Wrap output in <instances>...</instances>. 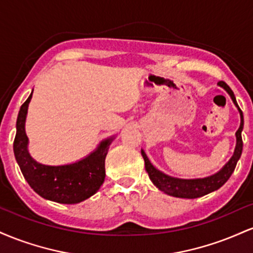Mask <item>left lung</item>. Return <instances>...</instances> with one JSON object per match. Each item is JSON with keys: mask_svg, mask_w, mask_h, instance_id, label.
I'll list each match as a JSON object with an SVG mask.
<instances>
[{"mask_svg": "<svg viewBox=\"0 0 253 253\" xmlns=\"http://www.w3.org/2000/svg\"><path fill=\"white\" fill-rule=\"evenodd\" d=\"M217 85L221 86L227 91V94L231 96L232 101H233L234 106L238 108V112L240 114V126L236 132L237 144L236 149H234L233 156L231 159L226 163L223 167L217 171L214 175L203 177V178H178V177H172L167 175V173L162 172L157 168L153 167L151 163L149 157L146 156L144 150H141V156H143L145 162V169H146L147 173H149L150 179L152 181L153 184L158 188L159 190L164 191L168 195L173 197H181V199H196V197H201L203 195L215 191L221 188L227 179L233 173L236 165L239 161L240 156L243 152V139H242V130L244 128V117L243 112L240 110L239 106H238L236 96H234L233 91L225 82H219Z\"/></svg>", "mask_w": 253, "mask_h": 253, "instance_id": "obj_1", "label": "left lung"}]
</instances>
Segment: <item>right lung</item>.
<instances>
[{
	"label": "right lung",
	"instance_id": "1",
	"mask_svg": "<svg viewBox=\"0 0 253 253\" xmlns=\"http://www.w3.org/2000/svg\"><path fill=\"white\" fill-rule=\"evenodd\" d=\"M32 94L19 110L14 155L25 179L38 195L50 201L75 205L97 193L106 177L104 161L109 145L115 136H109L97 145L88 156L71 164L46 165L39 163L28 152V136L25 125Z\"/></svg>",
	"mask_w": 253,
	"mask_h": 253
}]
</instances>
